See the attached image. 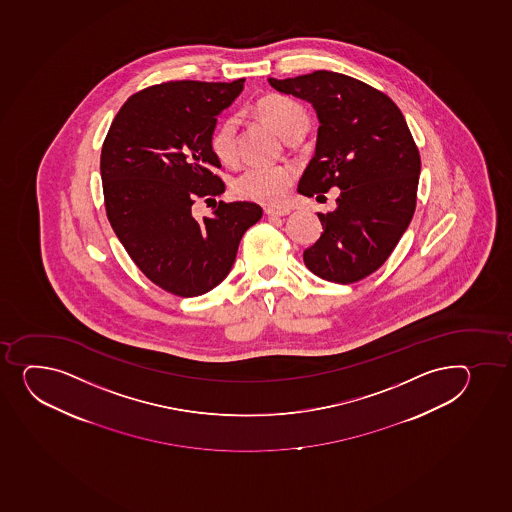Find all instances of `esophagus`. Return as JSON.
<instances>
[{"instance_id": "34e87169", "label": "esophagus", "mask_w": 512, "mask_h": 512, "mask_svg": "<svg viewBox=\"0 0 512 512\" xmlns=\"http://www.w3.org/2000/svg\"><path fill=\"white\" fill-rule=\"evenodd\" d=\"M290 212V209H273V207H268V209H264V214H266V216L285 217L288 216Z\"/></svg>"}]
</instances>
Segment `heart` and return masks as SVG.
I'll list each match as a JSON object with an SVG mask.
<instances>
[{
  "label": "heart",
  "instance_id": "b5f03b06",
  "mask_svg": "<svg viewBox=\"0 0 512 512\" xmlns=\"http://www.w3.org/2000/svg\"><path fill=\"white\" fill-rule=\"evenodd\" d=\"M256 111L269 128L285 140L290 131L300 123H307V113L290 97L269 94L259 99ZM210 150L222 163L234 162L236 158V121L224 119L217 124L210 136ZM293 183V172L286 167H263L254 165L237 175L232 183L234 195L239 199L263 205H280Z\"/></svg>",
  "mask_w": 512,
  "mask_h": 512
}]
</instances>
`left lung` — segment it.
I'll return each mask as SVG.
<instances>
[{
    "instance_id": "8db88e82",
    "label": "left lung",
    "mask_w": 512,
    "mask_h": 512,
    "mask_svg": "<svg viewBox=\"0 0 512 512\" xmlns=\"http://www.w3.org/2000/svg\"><path fill=\"white\" fill-rule=\"evenodd\" d=\"M268 82L312 104L320 123L298 194L340 189L334 212L318 214L322 236L303 261L323 280H362L391 256L415 214L421 160L403 113L381 91L330 70Z\"/></svg>"
}]
</instances>
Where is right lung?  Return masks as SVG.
Returning <instances> with one entry per match:
<instances>
[{
    "mask_svg": "<svg viewBox=\"0 0 512 512\" xmlns=\"http://www.w3.org/2000/svg\"><path fill=\"white\" fill-rule=\"evenodd\" d=\"M243 87L244 79L148 87L123 104L104 140L101 178L113 231L146 278L173 295L216 288L244 232L263 216L253 202H219L200 221L192 210L195 200L226 190L210 136Z\"/></svg>",
    "mask_w": 512,
    "mask_h": 512,
    "instance_id": "right-lung-1",
    "label": "right lung"
}]
</instances>
